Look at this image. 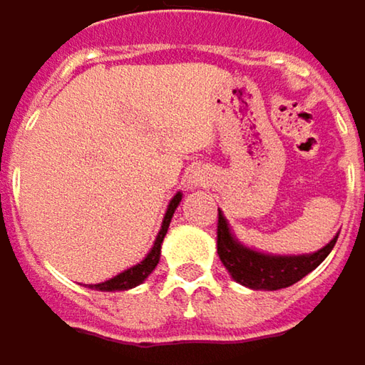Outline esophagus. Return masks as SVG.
<instances>
[{"instance_id":"esophagus-1","label":"esophagus","mask_w":365,"mask_h":365,"mask_svg":"<svg viewBox=\"0 0 365 365\" xmlns=\"http://www.w3.org/2000/svg\"><path fill=\"white\" fill-rule=\"evenodd\" d=\"M190 183H192L194 187H196V185H202V183H205V178H202L200 173H194V175H192V180H190Z\"/></svg>"}]
</instances>
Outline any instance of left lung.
<instances>
[{
    "label": "left lung",
    "mask_w": 365,
    "mask_h": 365,
    "mask_svg": "<svg viewBox=\"0 0 365 365\" xmlns=\"http://www.w3.org/2000/svg\"><path fill=\"white\" fill-rule=\"evenodd\" d=\"M339 234L319 250L307 255H269L242 245L219 209V223H217V255L225 265L227 274L247 288L252 290H280L288 288L307 274L330 255L334 249Z\"/></svg>",
    "instance_id": "1"
}]
</instances>
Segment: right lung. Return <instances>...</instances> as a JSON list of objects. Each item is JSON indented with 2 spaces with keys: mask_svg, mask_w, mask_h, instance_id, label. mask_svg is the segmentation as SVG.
<instances>
[{
  "mask_svg": "<svg viewBox=\"0 0 365 365\" xmlns=\"http://www.w3.org/2000/svg\"><path fill=\"white\" fill-rule=\"evenodd\" d=\"M182 198L183 194L182 192H178V194L169 200L167 211H165V217H163V223H160V230H158V234H156V238H154V245H152V249L148 250V255H146L140 263L127 267L125 272L116 274L110 280H104L100 282V284H89V288H96V290H102V292H115V290H129V288H135V286H140L142 282L146 280L150 274L156 269L158 261H160V247H163V240H165V236H167L171 217L175 213V209L180 207Z\"/></svg>",
  "mask_w": 365,
  "mask_h": 365,
  "instance_id": "add662e5",
  "label": "right lung"
}]
</instances>
